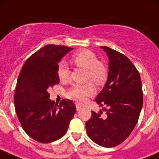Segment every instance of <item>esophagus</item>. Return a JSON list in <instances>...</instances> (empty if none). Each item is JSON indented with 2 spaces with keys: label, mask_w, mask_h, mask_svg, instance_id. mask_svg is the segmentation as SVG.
Listing matches in <instances>:
<instances>
[{
  "label": "esophagus",
  "mask_w": 159,
  "mask_h": 159,
  "mask_svg": "<svg viewBox=\"0 0 159 159\" xmlns=\"http://www.w3.org/2000/svg\"><path fill=\"white\" fill-rule=\"evenodd\" d=\"M81 107L80 106V105H76L77 111H80V110H81Z\"/></svg>",
  "instance_id": "34e87169"
}]
</instances>
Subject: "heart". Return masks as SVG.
<instances>
[{"instance_id":"obj_1","label":"heart","mask_w":159,"mask_h":159,"mask_svg":"<svg viewBox=\"0 0 159 159\" xmlns=\"http://www.w3.org/2000/svg\"><path fill=\"white\" fill-rule=\"evenodd\" d=\"M71 61L76 66L86 68L87 79H90L98 85H101L107 78V70L105 65L98 61L95 54L89 50H82L75 53ZM57 75L62 81H66L70 77V69L65 61H61L57 66ZM94 87L91 83L84 84H74L68 91V97L78 103L82 104L88 97L94 93Z\"/></svg>"}]
</instances>
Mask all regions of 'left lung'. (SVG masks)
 <instances>
[{
    "mask_svg": "<svg viewBox=\"0 0 159 159\" xmlns=\"http://www.w3.org/2000/svg\"><path fill=\"white\" fill-rule=\"evenodd\" d=\"M108 57V80L95 102L102 111H91L85 123L91 141L105 148L122 143L135 127L143 105L142 81L131 61L118 51L102 46Z\"/></svg>",
    "mask_w": 159,
    "mask_h": 159,
    "instance_id": "1",
    "label": "left lung"
}]
</instances>
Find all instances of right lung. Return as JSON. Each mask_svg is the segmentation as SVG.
<instances>
[{
    "mask_svg": "<svg viewBox=\"0 0 159 159\" xmlns=\"http://www.w3.org/2000/svg\"><path fill=\"white\" fill-rule=\"evenodd\" d=\"M74 48L48 44L25 62L14 96L17 118L25 132L41 143L65 135L76 111L75 104L64 99L59 105L49 99L48 89L59 84L58 62Z\"/></svg>",
    "mask_w": 159,
    "mask_h": 159,
    "instance_id": "obj_1",
    "label": "right lung"
}]
</instances>
